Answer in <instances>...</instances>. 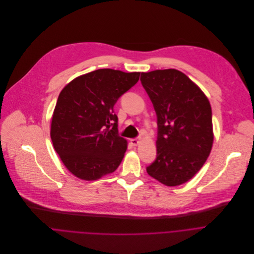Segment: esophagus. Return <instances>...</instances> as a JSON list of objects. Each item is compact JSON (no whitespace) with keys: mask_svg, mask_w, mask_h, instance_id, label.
<instances>
[{"mask_svg":"<svg viewBox=\"0 0 254 254\" xmlns=\"http://www.w3.org/2000/svg\"><path fill=\"white\" fill-rule=\"evenodd\" d=\"M139 140H140V138H139V137H137V138H133V139H131V144H132L133 146H137V145L139 144Z\"/></svg>","mask_w":254,"mask_h":254,"instance_id":"esophagus-1","label":"esophagus"}]
</instances>
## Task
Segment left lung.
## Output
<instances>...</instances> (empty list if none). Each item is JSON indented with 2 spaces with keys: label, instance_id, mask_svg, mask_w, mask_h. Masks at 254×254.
Returning a JSON list of instances; mask_svg holds the SVG:
<instances>
[{
  "label": "left lung",
  "instance_id": "obj_1",
  "mask_svg": "<svg viewBox=\"0 0 254 254\" xmlns=\"http://www.w3.org/2000/svg\"><path fill=\"white\" fill-rule=\"evenodd\" d=\"M141 84L157 115V155L147 173L167 186L191 179L203 166L213 144L207 97L175 69L141 74Z\"/></svg>",
  "mask_w": 254,
  "mask_h": 254
}]
</instances>
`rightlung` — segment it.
Returning a JSON list of instances; mask_svg holds the SVG:
<instances>
[{
    "label": "right lung",
    "mask_w": 254,
    "mask_h": 254,
    "mask_svg": "<svg viewBox=\"0 0 254 254\" xmlns=\"http://www.w3.org/2000/svg\"><path fill=\"white\" fill-rule=\"evenodd\" d=\"M140 73L99 69L71 81L61 91L51 123V139L67 169L83 180L114 172L127 149L118 134L114 105Z\"/></svg>",
    "instance_id": "1"
}]
</instances>
